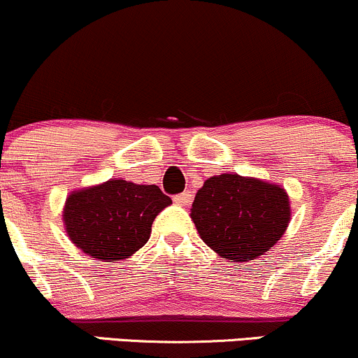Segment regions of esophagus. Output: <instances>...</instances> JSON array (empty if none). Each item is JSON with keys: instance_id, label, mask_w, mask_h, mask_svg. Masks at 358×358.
I'll list each match as a JSON object with an SVG mask.
<instances>
[{"instance_id": "1", "label": "esophagus", "mask_w": 358, "mask_h": 358, "mask_svg": "<svg viewBox=\"0 0 358 358\" xmlns=\"http://www.w3.org/2000/svg\"><path fill=\"white\" fill-rule=\"evenodd\" d=\"M192 199H193L192 192L187 190V192H183V193H178V195H175L173 196V202L178 203V205H188V203L192 202Z\"/></svg>"}]
</instances>
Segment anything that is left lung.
Listing matches in <instances>:
<instances>
[{"label": "left lung", "mask_w": 358, "mask_h": 358, "mask_svg": "<svg viewBox=\"0 0 358 358\" xmlns=\"http://www.w3.org/2000/svg\"><path fill=\"white\" fill-rule=\"evenodd\" d=\"M289 215V200L281 187L237 173L208 178L192 205V220L202 241L234 262L252 261L273 248Z\"/></svg>", "instance_id": "left-lung-1"}]
</instances>
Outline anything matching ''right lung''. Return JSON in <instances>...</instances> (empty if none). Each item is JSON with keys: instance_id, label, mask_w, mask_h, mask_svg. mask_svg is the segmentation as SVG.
<instances>
[{"instance_id": "add662e5", "label": "right lung", "mask_w": 358, "mask_h": 358, "mask_svg": "<svg viewBox=\"0 0 358 358\" xmlns=\"http://www.w3.org/2000/svg\"><path fill=\"white\" fill-rule=\"evenodd\" d=\"M170 203V196L156 185L113 178L69 195L64 208L65 229L85 254L114 262L146 244L155 217Z\"/></svg>"}]
</instances>
